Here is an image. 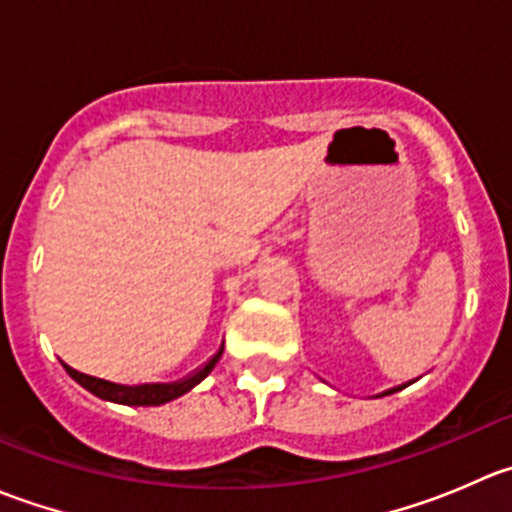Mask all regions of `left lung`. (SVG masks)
<instances>
[{
	"label": "left lung",
	"mask_w": 512,
	"mask_h": 512,
	"mask_svg": "<svg viewBox=\"0 0 512 512\" xmlns=\"http://www.w3.org/2000/svg\"><path fill=\"white\" fill-rule=\"evenodd\" d=\"M394 391H399V389H391V391H386V394H394Z\"/></svg>",
	"instance_id": "left-lung-1"
}]
</instances>
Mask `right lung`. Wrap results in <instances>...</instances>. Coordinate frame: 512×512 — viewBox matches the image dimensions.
Instances as JSON below:
<instances>
[{"label": "right lung", "instance_id": "right-lung-1", "mask_svg": "<svg viewBox=\"0 0 512 512\" xmlns=\"http://www.w3.org/2000/svg\"><path fill=\"white\" fill-rule=\"evenodd\" d=\"M220 356H223V349H220V352L215 354L213 359H210L208 364L198 371V374H193L190 379L180 381V384L118 386V384H108V381L94 379V376L79 374V371H74L71 366H66V364H64V369L69 371V376L76 381V384H81L86 391H91V394L101 396V399H106V401H116V404H126V406H160V404H168V401L178 399V396H183L185 391L193 389L195 384H200V381H203L205 376L213 371V366L218 364Z\"/></svg>", "mask_w": 512, "mask_h": 512}]
</instances>
